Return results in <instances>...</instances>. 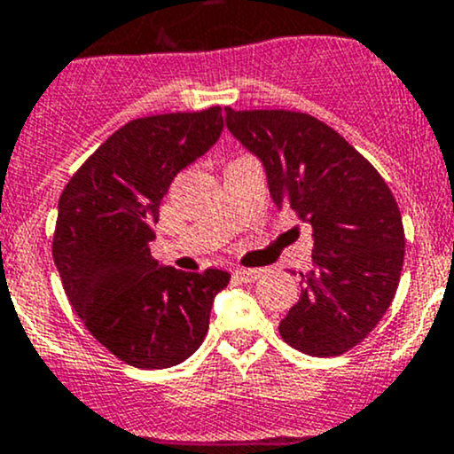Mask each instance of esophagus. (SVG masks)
Here are the masks:
<instances>
[{
    "label": "esophagus",
    "mask_w": 454,
    "mask_h": 454,
    "mask_svg": "<svg viewBox=\"0 0 454 454\" xmlns=\"http://www.w3.org/2000/svg\"><path fill=\"white\" fill-rule=\"evenodd\" d=\"M261 274L263 272H261V270H254V268H237L235 270V277L241 278L244 283H254Z\"/></svg>",
    "instance_id": "obj_1"
}]
</instances>
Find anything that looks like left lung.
I'll return each instance as SVG.
<instances>
[{"label":"left lung","instance_id":"8db88e82","mask_svg":"<svg viewBox=\"0 0 454 454\" xmlns=\"http://www.w3.org/2000/svg\"><path fill=\"white\" fill-rule=\"evenodd\" d=\"M226 127L261 162L277 208L314 228L312 268L278 325L283 340L316 358L345 354L380 323L400 283L395 198L349 142L308 114L226 107Z\"/></svg>","mask_w":454,"mask_h":454}]
</instances>
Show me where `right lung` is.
Segmentation results:
<instances>
[{
    "label": "right lung",
    "mask_w": 454,
    "mask_h": 454,
    "mask_svg": "<svg viewBox=\"0 0 454 454\" xmlns=\"http://www.w3.org/2000/svg\"><path fill=\"white\" fill-rule=\"evenodd\" d=\"M223 131L222 107L160 114L109 136L59 200L52 256L91 336L138 369H167L198 351L223 270L182 272L151 256L173 177Z\"/></svg>",
    "instance_id": "obj_1"
}]
</instances>
